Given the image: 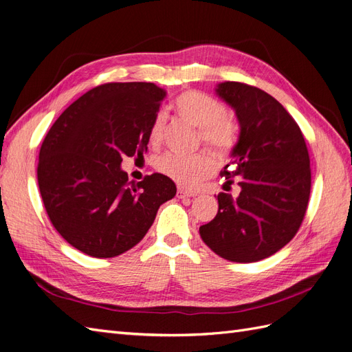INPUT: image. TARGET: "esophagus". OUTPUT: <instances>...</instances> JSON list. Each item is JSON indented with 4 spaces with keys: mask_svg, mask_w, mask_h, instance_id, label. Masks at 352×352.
<instances>
[{
    "mask_svg": "<svg viewBox=\"0 0 352 352\" xmlns=\"http://www.w3.org/2000/svg\"><path fill=\"white\" fill-rule=\"evenodd\" d=\"M176 195H177V198H180V199H184V198H192V197H195V194H192V192H188V190H185V189H182V188H179V189H177Z\"/></svg>",
    "mask_w": 352,
    "mask_h": 352,
    "instance_id": "obj_1",
    "label": "esophagus"
}]
</instances>
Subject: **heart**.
<instances>
[{
	"mask_svg": "<svg viewBox=\"0 0 352 352\" xmlns=\"http://www.w3.org/2000/svg\"><path fill=\"white\" fill-rule=\"evenodd\" d=\"M173 109L179 117L198 127L199 140L216 154L225 155L235 145L236 127L226 119V105L217 98L199 91H185L175 100ZM164 126L166 116L158 113L148 135L153 145L162 142ZM154 167L158 173L170 177L179 185L194 186L212 172L214 162L206 153L189 157L166 153L154 160Z\"/></svg>",
	"mask_w": 352,
	"mask_h": 352,
	"instance_id": "heart-1",
	"label": "heart"
}]
</instances>
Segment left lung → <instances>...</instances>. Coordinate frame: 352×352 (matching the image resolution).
Instances as JSON below:
<instances>
[{
  "label": "left lung",
  "mask_w": 352,
  "mask_h": 352,
  "mask_svg": "<svg viewBox=\"0 0 352 352\" xmlns=\"http://www.w3.org/2000/svg\"><path fill=\"white\" fill-rule=\"evenodd\" d=\"M216 95L236 114L239 138L220 175L236 180V198L219 194L216 217L201 239L221 258L254 263L289 242L305 216L310 157L300 126L272 95L239 82H221Z\"/></svg>",
  "instance_id": "obj_1"
}]
</instances>
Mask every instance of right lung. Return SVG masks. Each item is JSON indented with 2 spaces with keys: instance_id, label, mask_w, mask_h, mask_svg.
<instances>
[{
  "instance_id": "1",
  "label": "right lung",
  "mask_w": 352,
  "mask_h": 352,
  "mask_svg": "<svg viewBox=\"0 0 352 352\" xmlns=\"http://www.w3.org/2000/svg\"><path fill=\"white\" fill-rule=\"evenodd\" d=\"M164 97L154 83L100 85L69 105L42 142V201L52 226L83 254L110 258L133 248L176 195L170 177L154 173L135 185L120 166L123 155L146 153Z\"/></svg>"
}]
</instances>
